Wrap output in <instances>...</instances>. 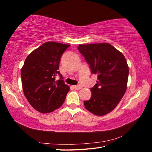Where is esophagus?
Listing matches in <instances>:
<instances>
[{
    "mask_svg": "<svg viewBox=\"0 0 152 152\" xmlns=\"http://www.w3.org/2000/svg\"><path fill=\"white\" fill-rule=\"evenodd\" d=\"M72 87H73V88L75 89V90H80V89L82 88V86H81V85L72 86Z\"/></svg>",
    "mask_w": 152,
    "mask_h": 152,
    "instance_id": "1",
    "label": "esophagus"
}]
</instances>
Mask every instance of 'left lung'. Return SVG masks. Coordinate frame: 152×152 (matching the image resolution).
<instances>
[{"instance_id": "obj_1", "label": "left lung", "mask_w": 152, "mask_h": 152, "mask_svg": "<svg viewBox=\"0 0 152 152\" xmlns=\"http://www.w3.org/2000/svg\"><path fill=\"white\" fill-rule=\"evenodd\" d=\"M78 50L90 65L97 81L91 89V98L85 101L87 110L103 116L116 107L127 90L129 67L125 58L109 43L79 45Z\"/></svg>"}]
</instances>
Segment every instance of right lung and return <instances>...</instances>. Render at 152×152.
Returning a JSON list of instances; mask_svg holds the SVG:
<instances>
[{"label":"right lung","mask_w":152,"mask_h":152,"mask_svg":"<svg viewBox=\"0 0 152 152\" xmlns=\"http://www.w3.org/2000/svg\"><path fill=\"white\" fill-rule=\"evenodd\" d=\"M69 45L47 42L27 57L21 69L23 90L31 105L41 113H49L64 102L70 88L59 70L60 58ZM57 74L61 80H55Z\"/></svg>","instance_id":"obj_1"}]
</instances>
